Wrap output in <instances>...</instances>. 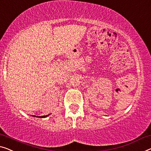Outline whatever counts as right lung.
<instances>
[{"label": "right lung", "mask_w": 151, "mask_h": 151, "mask_svg": "<svg viewBox=\"0 0 151 151\" xmlns=\"http://www.w3.org/2000/svg\"><path fill=\"white\" fill-rule=\"evenodd\" d=\"M49 114H47V115H45V116H35V115H32V116H36V117H38V118H45V117H47V116H48Z\"/></svg>", "instance_id": "add662e5"}]
</instances>
